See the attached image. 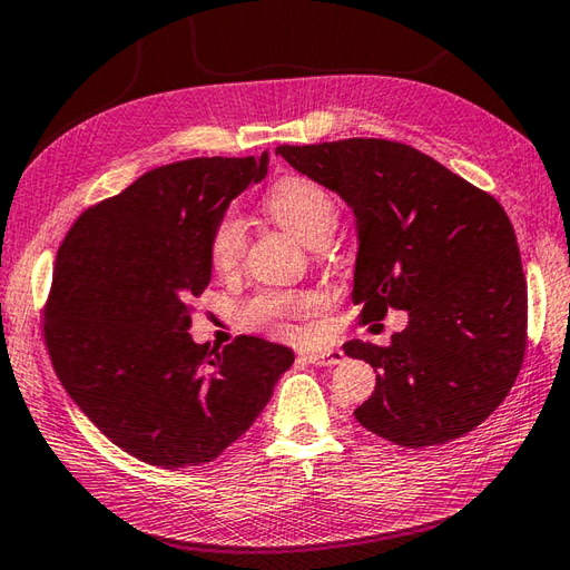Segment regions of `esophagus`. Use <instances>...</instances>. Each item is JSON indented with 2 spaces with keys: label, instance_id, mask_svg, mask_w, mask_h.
<instances>
[{
  "label": "esophagus",
  "instance_id": "obj_1",
  "mask_svg": "<svg viewBox=\"0 0 570 570\" xmlns=\"http://www.w3.org/2000/svg\"><path fill=\"white\" fill-rule=\"evenodd\" d=\"M303 356H306L311 364H317V366H337L345 362V352L342 350H313Z\"/></svg>",
  "mask_w": 570,
  "mask_h": 570
}]
</instances>
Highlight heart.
<instances>
[{
  "label": "heart",
  "mask_w": 570,
  "mask_h": 570,
  "mask_svg": "<svg viewBox=\"0 0 570 570\" xmlns=\"http://www.w3.org/2000/svg\"><path fill=\"white\" fill-rule=\"evenodd\" d=\"M264 206L272 218L296 235L303 245L315 247L335 233L340 210L333 194L321 184L306 177L279 179L269 189ZM247 245L245 220L230 210L218 218L208 240V262L214 272L230 274L237 269ZM315 308V296L311 294H264L249 303L247 321L259 325H282L288 317L303 315Z\"/></svg>",
  "instance_id": "b5f03b06"
}]
</instances>
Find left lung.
I'll return each mask as SVG.
<instances>
[{"instance_id": "1", "label": "left lung", "mask_w": 570, "mask_h": 570, "mask_svg": "<svg viewBox=\"0 0 570 570\" xmlns=\"http://www.w3.org/2000/svg\"><path fill=\"white\" fill-rule=\"evenodd\" d=\"M276 155L335 191L356 223L352 301L362 323L407 311L389 347L350 340L376 389L354 417L401 446L479 428L522 366L527 282L512 223L491 194L403 142L279 145Z\"/></svg>"}]
</instances>
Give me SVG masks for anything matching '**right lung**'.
<instances>
[{
    "label": "right lung",
    "instance_id": "obj_1",
    "mask_svg": "<svg viewBox=\"0 0 570 570\" xmlns=\"http://www.w3.org/2000/svg\"><path fill=\"white\" fill-rule=\"evenodd\" d=\"M267 167L264 150L150 169L85 210L58 249L46 311L56 374L116 446L153 466L216 459L294 364L262 337L210 350L189 335V301L214 269V225Z\"/></svg>",
    "mask_w": 570,
    "mask_h": 570
}]
</instances>
